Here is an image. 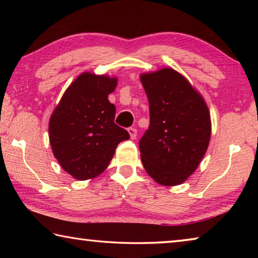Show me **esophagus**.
I'll return each mask as SVG.
<instances>
[{"label": "esophagus", "mask_w": 258, "mask_h": 258, "mask_svg": "<svg viewBox=\"0 0 258 258\" xmlns=\"http://www.w3.org/2000/svg\"><path fill=\"white\" fill-rule=\"evenodd\" d=\"M128 133L131 135V139H132V140L137 139V135H138V130L137 128H135V127H130L128 128Z\"/></svg>", "instance_id": "1"}]
</instances>
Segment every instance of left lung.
<instances>
[{"instance_id":"1","label":"left lung","mask_w":258,"mask_h":258,"mask_svg":"<svg viewBox=\"0 0 258 258\" xmlns=\"http://www.w3.org/2000/svg\"><path fill=\"white\" fill-rule=\"evenodd\" d=\"M149 101V128L140 139L147 173L163 185H177L197 169L211 139L204 99L171 68L141 76Z\"/></svg>"}]
</instances>
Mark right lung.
Segmentation results:
<instances>
[{"instance_id": "right-lung-1", "label": "right lung", "mask_w": 258, "mask_h": 258, "mask_svg": "<svg viewBox=\"0 0 258 258\" xmlns=\"http://www.w3.org/2000/svg\"><path fill=\"white\" fill-rule=\"evenodd\" d=\"M116 85V78L82 74L52 113V151L61 167L77 180L102 173L118 143L130 139L127 131L115 124L116 107L108 100Z\"/></svg>"}]
</instances>
